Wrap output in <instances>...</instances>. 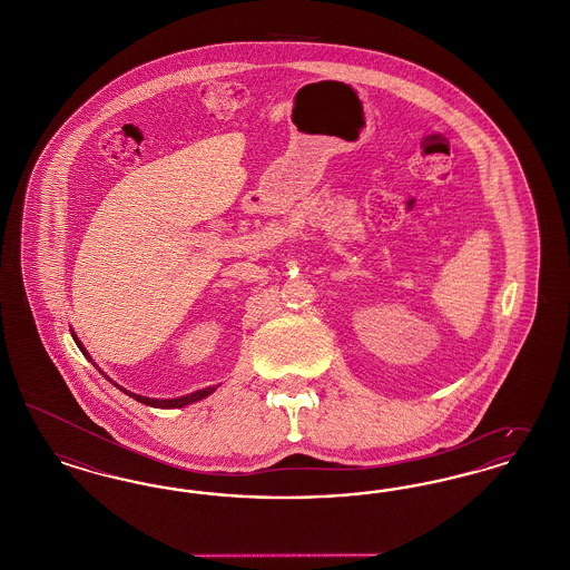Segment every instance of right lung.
Here are the masks:
<instances>
[{
  "instance_id": "1",
  "label": "right lung",
  "mask_w": 570,
  "mask_h": 570,
  "mask_svg": "<svg viewBox=\"0 0 570 570\" xmlns=\"http://www.w3.org/2000/svg\"><path fill=\"white\" fill-rule=\"evenodd\" d=\"M70 333H72V337H75V342H77V346L81 348V353L94 363V358L89 356V353L85 351V346L81 344V340L77 337V333L70 328ZM96 365V363H94ZM98 367V365H96ZM100 370V367H98ZM102 372V370H100ZM105 374V372H102ZM105 379H109V376H105ZM109 382H112V380L109 379ZM115 384V382H112ZM119 391H124L126 395H130V397H135L136 402H140V404H145V406H151V407H184L188 406V404H194V402H200V400H205V397H209L214 391H216L217 386L219 384H216V386H205V389H198V391H194V393H190V395H181V397H173V400H158V397H145V395H136V393H130V391H126L124 386H119V384H115Z\"/></svg>"
}]
</instances>
